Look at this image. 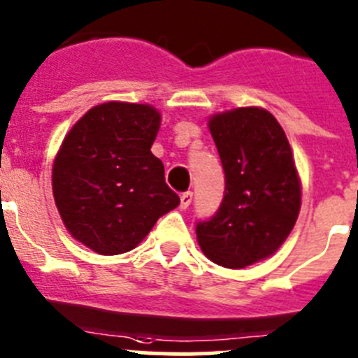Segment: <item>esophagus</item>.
<instances>
[{
  "label": "esophagus",
  "mask_w": 358,
  "mask_h": 358,
  "mask_svg": "<svg viewBox=\"0 0 358 358\" xmlns=\"http://www.w3.org/2000/svg\"><path fill=\"white\" fill-rule=\"evenodd\" d=\"M192 201H193V193L192 192H185L181 195V208L188 209L189 204H192Z\"/></svg>",
  "instance_id": "esophagus-1"
}]
</instances>
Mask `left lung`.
<instances>
[{
  "label": "left lung",
  "mask_w": 358,
  "mask_h": 358,
  "mask_svg": "<svg viewBox=\"0 0 358 358\" xmlns=\"http://www.w3.org/2000/svg\"><path fill=\"white\" fill-rule=\"evenodd\" d=\"M225 172L222 204L196 222L213 262L245 268L284 243L300 211V181L286 133L270 111L238 108L209 120Z\"/></svg>",
  "instance_id": "left-lung-1"
}]
</instances>
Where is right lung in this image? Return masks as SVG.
Here are the masks:
<instances>
[{"mask_svg":"<svg viewBox=\"0 0 358 358\" xmlns=\"http://www.w3.org/2000/svg\"><path fill=\"white\" fill-rule=\"evenodd\" d=\"M159 113L149 104L104 103L65 136L52 165V195L65 227L97 254L129 252L179 206L165 166L150 152Z\"/></svg>","mask_w":358,"mask_h":358,"instance_id":"obj_1","label":"right lung"}]
</instances>
